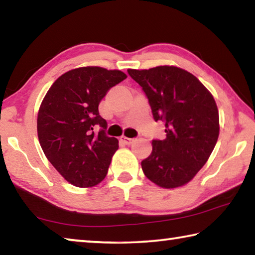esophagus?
<instances>
[{"mask_svg": "<svg viewBox=\"0 0 255 255\" xmlns=\"http://www.w3.org/2000/svg\"><path fill=\"white\" fill-rule=\"evenodd\" d=\"M120 141L126 145H130L133 143V141H135V138H128L126 136H122L120 137Z\"/></svg>", "mask_w": 255, "mask_h": 255, "instance_id": "1", "label": "esophagus"}]
</instances>
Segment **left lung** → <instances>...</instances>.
Here are the masks:
<instances>
[{"label": "left lung", "mask_w": 255, "mask_h": 255, "mask_svg": "<svg viewBox=\"0 0 255 255\" xmlns=\"http://www.w3.org/2000/svg\"><path fill=\"white\" fill-rule=\"evenodd\" d=\"M148 99L155 122L165 125V139H153L141 161L144 174L162 188L188 183L205 165L217 143L219 116L213 96L191 73L175 66L128 70Z\"/></svg>", "instance_id": "1"}]
</instances>
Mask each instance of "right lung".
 <instances>
[{
    "label": "right lung",
    "instance_id": "add662e5",
    "mask_svg": "<svg viewBox=\"0 0 255 255\" xmlns=\"http://www.w3.org/2000/svg\"><path fill=\"white\" fill-rule=\"evenodd\" d=\"M126 77L122 71L98 66L75 68L59 76L41 102L37 119L41 148L75 187H93L106 178L119 145L117 138L106 135L108 124L99 105Z\"/></svg>",
    "mask_w": 255,
    "mask_h": 255
}]
</instances>
